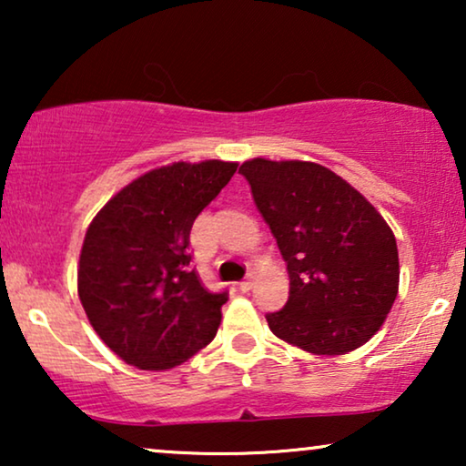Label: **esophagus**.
I'll return each mask as SVG.
<instances>
[{
    "instance_id": "obj_1",
    "label": "esophagus",
    "mask_w": 466,
    "mask_h": 466,
    "mask_svg": "<svg viewBox=\"0 0 466 466\" xmlns=\"http://www.w3.org/2000/svg\"><path fill=\"white\" fill-rule=\"evenodd\" d=\"M252 286H254V276L250 273V276H248L246 279H241V282H239V290L241 292H250Z\"/></svg>"
}]
</instances>
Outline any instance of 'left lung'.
I'll use <instances>...</instances> for the list:
<instances>
[{"label": "left lung", "instance_id": "1", "mask_svg": "<svg viewBox=\"0 0 466 466\" xmlns=\"http://www.w3.org/2000/svg\"><path fill=\"white\" fill-rule=\"evenodd\" d=\"M278 241L289 301L267 314L271 333L337 356L378 333L399 292L392 228L359 190L309 161L252 158L239 167Z\"/></svg>", "mask_w": 466, "mask_h": 466}]
</instances>
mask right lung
<instances>
[{"label": "right lung", "instance_id": "add662e5", "mask_svg": "<svg viewBox=\"0 0 466 466\" xmlns=\"http://www.w3.org/2000/svg\"><path fill=\"white\" fill-rule=\"evenodd\" d=\"M238 163H171L139 176L86 228L78 297L101 341L127 365L165 371L216 337L228 292L190 267V228Z\"/></svg>", "mask_w": 466, "mask_h": 466}]
</instances>
